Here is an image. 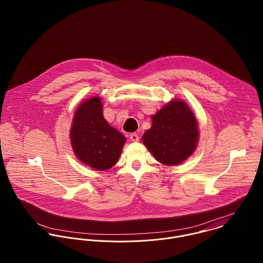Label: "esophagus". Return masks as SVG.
I'll list each match as a JSON object with an SVG mask.
<instances>
[{
    "label": "esophagus",
    "mask_w": 263,
    "mask_h": 263,
    "mask_svg": "<svg viewBox=\"0 0 263 263\" xmlns=\"http://www.w3.org/2000/svg\"><path fill=\"white\" fill-rule=\"evenodd\" d=\"M129 138H130V140H132L133 142H139V140H140V136H139L137 133L130 134Z\"/></svg>",
    "instance_id": "esophagus-1"
}]
</instances>
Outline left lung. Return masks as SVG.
<instances>
[{"instance_id":"obj_1","label":"left lung","mask_w":263,"mask_h":263,"mask_svg":"<svg viewBox=\"0 0 263 263\" xmlns=\"http://www.w3.org/2000/svg\"><path fill=\"white\" fill-rule=\"evenodd\" d=\"M197 120L186 102L173 99L152 116L143 143L160 163L174 166L190 157L198 142Z\"/></svg>"}]
</instances>
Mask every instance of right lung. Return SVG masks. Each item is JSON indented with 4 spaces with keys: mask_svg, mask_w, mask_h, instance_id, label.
Segmentation results:
<instances>
[{
    "mask_svg": "<svg viewBox=\"0 0 263 263\" xmlns=\"http://www.w3.org/2000/svg\"><path fill=\"white\" fill-rule=\"evenodd\" d=\"M101 98L86 99L76 109L71 127V143L77 158L93 169L113 167L125 143V138L104 118Z\"/></svg>",
    "mask_w": 263,
    "mask_h": 263,
    "instance_id": "right-lung-1",
    "label": "right lung"
}]
</instances>
